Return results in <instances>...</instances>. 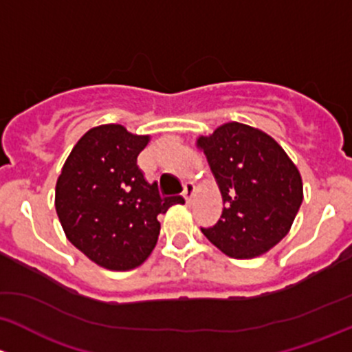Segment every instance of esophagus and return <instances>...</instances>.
I'll return each instance as SVG.
<instances>
[{"label": "esophagus", "mask_w": 352, "mask_h": 352, "mask_svg": "<svg viewBox=\"0 0 352 352\" xmlns=\"http://www.w3.org/2000/svg\"><path fill=\"white\" fill-rule=\"evenodd\" d=\"M183 197H184V200H186L188 203L193 200V197H195V184L191 183V181H188V183H184Z\"/></svg>", "instance_id": "esophagus-1"}]
</instances>
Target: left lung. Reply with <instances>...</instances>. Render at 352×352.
Segmentation results:
<instances>
[{"label":"left lung","instance_id":"8db88e82","mask_svg":"<svg viewBox=\"0 0 352 352\" xmlns=\"http://www.w3.org/2000/svg\"><path fill=\"white\" fill-rule=\"evenodd\" d=\"M222 195L219 222L201 229L223 254L263 256L292 229L303 201L298 168L263 130L229 122L197 139Z\"/></svg>","mask_w":352,"mask_h":352}]
</instances>
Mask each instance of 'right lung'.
Masks as SVG:
<instances>
[{"mask_svg": "<svg viewBox=\"0 0 352 352\" xmlns=\"http://www.w3.org/2000/svg\"><path fill=\"white\" fill-rule=\"evenodd\" d=\"M118 123L89 129L72 147L56 184V212L64 234L88 259L110 271L140 266L157 244V215L183 203L161 198L137 155L149 144Z\"/></svg>", "mask_w": 352, "mask_h": 352, "instance_id": "add662e5", "label": "right lung"}]
</instances>
